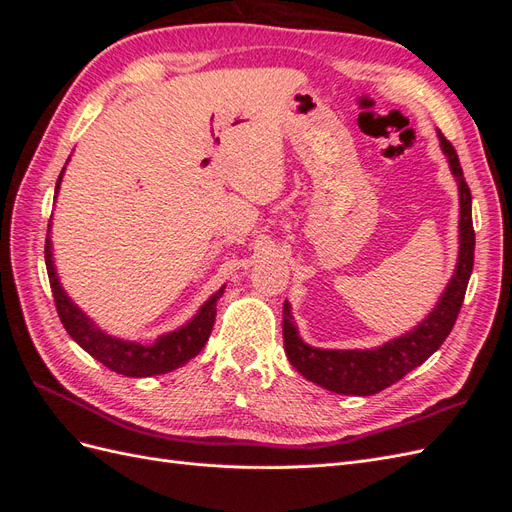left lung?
<instances>
[{
  "mask_svg": "<svg viewBox=\"0 0 512 512\" xmlns=\"http://www.w3.org/2000/svg\"><path fill=\"white\" fill-rule=\"evenodd\" d=\"M442 149L448 156L453 175L459 183V262L451 284L444 290L438 307L423 324L393 342L376 350H320L303 344L290 316V305L284 303V348L292 367L301 376L339 395H374L404 378L408 371L423 365L436 352L448 333L453 331L459 309L466 299L468 282L474 267V226H472V192L463 177L459 156L451 141L440 132Z\"/></svg>",
  "mask_w": 512,
  "mask_h": 512,
  "instance_id": "1",
  "label": "left lung"
}]
</instances>
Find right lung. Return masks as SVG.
<instances>
[{"label": "right lung", "instance_id": "obj_1", "mask_svg": "<svg viewBox=\"0 0 512 512\" xmlns=\"http://www.w3.org/2000/svg\"><path fill=\"white\" fill-rule=\"evenodd\" d=\"M61 175H64V170L59 173L57 188H59ZM57 188H55V194H57ZM44 260H46V273H49L57 314L61 324H64V329L70 333V337L76 344L111 371H117V374L130 376V378L158 376L185 365L205 348L215 324V303H218L224 290L215 292L213 297L200 307L196 318L190 324H185L183 329L162 335L156 344L141 346L134 342H121V339L100 333L81 309L68 299V294L57 282L55 267L51 260L49 237H46V243H44Z\"/></svg>", "mask_w": 512, "mask_h": 512}]
</instances>
